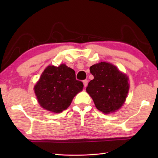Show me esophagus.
<instances>
[{"label": "esophagus", "instance_id": "esophagus-1", "mask_svg": "<svg viewBox=\"0 0 158 158\" xmlns=\"http://www.w3.org/2000/svg\"><path fill=\"white\" fill-rule=\"evenodd\" d=\"M88 83H89V81H88V80H84V81H83V84H84V85L85 88L88 85Z\"/></svg>", "mask_w": 158, "mask_h": 158}]
</instances>
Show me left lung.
<instances>
[{
    "label": "left lung",
    "instance_id": "obj_1",
    "mask_svg": "<svg viewBox=\"0 0 158 158\" xmlns=\"http://www.w3.org/2000/svg\"><path fill=\"white\" fill-rule=\"evenodd\" d=\"M94 79L88 84L86 92L99 111L109 114L123 106L129 92V77L116 65L100 62L90 66Z\"/></svg>",
    "mask_w": 158,
    "mask_h": 158
}]
</instances>
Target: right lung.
Segmentation results:
<instances>
[{
  "label": "right lung",
  "mask_w": 158,
  "mask_h": 158,
  "mask_svg": "<svg viewBox=\"0 0 158 158\" xmlns=\"http://www.w3.org/2000/svg\"><path fill=\"white\" fill-rule=\"evenodd\" d=\"M75 72L65 64L48 65L34 85V93L42 108L55 114L68 109L74 96L83 90Z\"/></svg>",
  "instance_id": "obj_1"
}]
</instances>
